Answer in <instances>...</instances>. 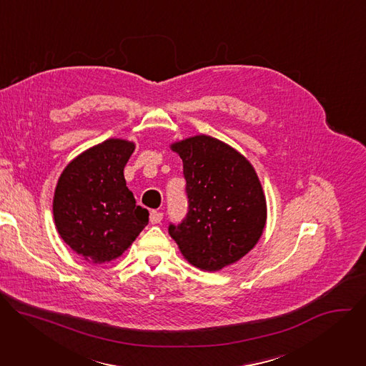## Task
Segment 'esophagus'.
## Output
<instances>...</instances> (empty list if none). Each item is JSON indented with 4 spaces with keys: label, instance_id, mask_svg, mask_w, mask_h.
I'll return each instance as SVG.
<instances>
[{
    "label": "esophagus",
    "instance_id": "esophagus-1",
    "mask_svg": "<svg viewBox=\"0 0 366 366\" xmlns=\"http://www.w3.org/2000/svg\"><path fill=\"white\" fill-rule=\"evenodd\" d=\"M162 219H164V213H161V212H156V210L150 212V223H152V224H158V223H161V222H162Z\"/></svg>",
    "mask_w": 366,
    "mask_h": 366
}]
</instances>
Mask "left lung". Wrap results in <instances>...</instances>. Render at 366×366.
<instances>
[{
	"mask_svg": "<svg viewBox=\"0 0 366 366\" xmlns=\"http://www.w3.org/2000/svg\"><path fill=\"white\" fill-rule=\"evenodd\" d=\"M184 164L188 212L168 232L194 267L219 271L243 257L262 236L267 201L253 167L229 144L194 136L174 143Z\"/></svg>",
	"mask_w": 366,
	"mask_h": 366,
	"instance_id": "8db88e82",
	"label": "left lung"
}]
</instances>
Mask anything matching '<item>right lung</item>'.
Instances as JSON below:
<instances>
[{
  "label": "right lung",
  "mask_w": 366,
  "mask_h": 366,
  "mask_svg": "<svg viewBox=\"0 0 366 366\" xmlns=\"http://www.w3.org/2000/svg\"><path fill=\"white\" fill-rule=\"evenodd\" d=\"M134 150L127 140L109 139L75 158L62 172L54 216L64 242L94 264L119 257L149 223L126 187L124 167Z\"/></svg>",
  "instance_id": "right-lung-1"
}]
</instances>
